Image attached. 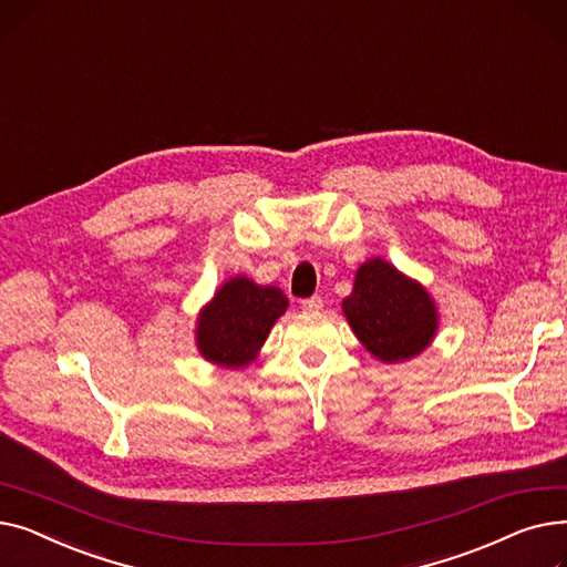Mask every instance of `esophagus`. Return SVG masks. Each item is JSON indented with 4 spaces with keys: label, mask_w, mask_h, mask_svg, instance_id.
Segmentation results:
<instances>
[{
    "label": "esophagus",
    "mask_w": 567,
    "mask_h": 567,
    "mask_svg": "<svg viewBox=\"0 0 567 567\" xmlns=\"http://www.w3.org/2000/svg\"><path fill=\"white\" fill-rule=\"evenodd\" d=\"M301 308L303 310H310V312H315V310H321L323 308V299H321V296H308V299H303L301 301Z\"/></svg>",
    "instance_id": "1"
}]
</instances>
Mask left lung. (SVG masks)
I'll use <instances>...</instances> for the list:
<instances>
[{
    "mask_svg": "<svg viewBox=\"0 0 567 567\" xmlns=\"http://www.w3.org/2000/svg\"><path fill=\"white\" fill-rule=\"evenodd\" d=\"M342 310L353 333L385 363L421 353L436 331L430 293L383 259H370L359 268Z\"/></svg>",
    "mask_w": 567,
    "mask_h": 567,
    "instance_id": "obj_1",
    "label": "left lung"
}]
</instances>
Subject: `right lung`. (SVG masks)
Masks as SVG:
<instances>
[{"mask_svg":"<svg viewBox=\"0 0 567 567\" xmlns=\"http://www.w3.org/2000/svg\"><path fill=\"white\" fill-rule=\"evenodd\" d=\"M287 306L282 289L231 278L199 315L197 347L202 355L218 365H248Z\"/></svg>","mask_w":567,"mask_h":567,"instance_id":"obj_1","label":"right lung"}]
</instances>
